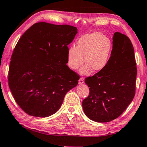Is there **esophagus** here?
I'll return each mask as SVG.
<instances>
[{
  "instance_id": "1",
  "label": "esophagus",
  "mask_w": 147,
  "mask_h": 147,
  "mask_svg": "<svg viewBox=\"0 0 147 147\" xmlns=\"http://www.w3.org/2000/svg\"><path fill=\"white\" fill-rule=\"evenodd\" d=\"M84 82V78H83V77H82V78L79 79L78 83H79V84H83Z\"/></svg>"
}]
</instances>
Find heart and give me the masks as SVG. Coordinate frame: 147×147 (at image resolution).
<instances>
[{
	"instance_id": "obj_1",
	"label": "heart",
	"mask_w": 147,
	"mask_h": 147,
	"mask_svg": "<svg viewBox=\"0 0 147 147\" xmlns=\"http://www.w3.org/2000/svg\"><path fill=\"white\" fill-rule=\"evenodd\" d=\"M111 43L108 38L100 32L84 35L78 39L77 46H71L67 52L68 65L71 69H78L84 63L88 65L82 69V74H87L92 68L93 71H100L108 63Z\"/></svg>"
}]
</instances>
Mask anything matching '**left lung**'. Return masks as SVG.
Instances as JSON below:
<instances>
[{
    "instance_id": "8db88e82",
    "label": "left lung",
    "mask_w": 147,
    "mask_h": 147,
    "mask_svg": "<svg viewBox=\"0 0 147 147\" xmlns=\"http://www.w3.org/2000/svg\"><path fill=\"white\" fill-rule=\"evenodd\" d=\"M136 62L128 37L115 32L111 56L106 66L85 82L89 94L82 106L86 116L98 123L119 117L132 101L136 93Z\"/></svg>"
}]
</instances>
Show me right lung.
<instances>
[{
    "label": "right lung",
    "instance_id": "right-lung-1",
    "mask_svg": "<svg viewBox=\"0 0 147 147\" xmlns=\"http://www.w3.org/2000/svg\"><path fill=\"white\" fill-rule=\"evenodd\" d=\"M77 28L45 22L33 24L15 47L8 71V85L24 112L39 117L55 113L66 93L77 86L79 74L69 69L68 45Z\"/></svg>",
    "mask_w": 147,
    "mask_h": 147
}]
</instances>
